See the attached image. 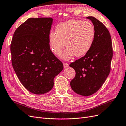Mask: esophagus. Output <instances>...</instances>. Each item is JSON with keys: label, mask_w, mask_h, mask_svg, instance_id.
<instances>
[{"label": "esophagus", "mask_w": 126, "mask_h": 126, "mask_svg": "<svg viewBox=\"0 0 126 126\" xmlns=\"http://www.w3.org/2000/svg\"><path fill=\"white\" fill-rule=\"evenodd\" d=\"M63 67L64 68H67L69 66L68 63H63Z\"/></svg>", "instance_id": "34e87169"}]
</instances>
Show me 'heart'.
<instances>
[{"instance_id": "b5f03b06", "label": "heart", "mask_w": 126, "mask_h": 126, "mask_svg": "<svg viewBox=\"0 0 126 126\" xmlns=\"http://www.w3.org/2000/svg\"><path fill=\"white\" fill-rule=\"evenodd\" d=\"M56 30L57 33L51 31L49 34V46L51 51L58 55L66 44L68 48L59 55L64 60L86 55L92 47L96 34L91 22L77 19L59 24Z\"/></svg>"}]
</instances>
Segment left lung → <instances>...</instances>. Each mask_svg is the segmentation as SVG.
I'll list each match as a JSON object with an SVG mask.
<instances>
[{
    "mask_svg": "<svg viewBox=\"0 0 126 126\" xmlns=\"http://www.w3.org/2000/svg\"><path fill=\"white\" fill-rule=\"evenodd\" d=\"M87 19L95 29V38L91 49L85 55L71 63L69 66L76 71L70 86L76 93L89 96L100 89L110 71L113 56L110 34L103 23L92 16Z\"/></svg>",
    "mask_w": 126,
    "mask_h": 126,
    "instance_id": "obj_1",
    "label": "left lung"
}]
</instances>
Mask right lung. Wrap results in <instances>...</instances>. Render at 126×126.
<instances>
[{
	"mask_svg": "<svg viewBox=\"0 0 126 126\" xmlns=\"http://www.w3.org/2000/svg\"><path fill=\"white\" fill-rule=\"evenodd\" d=\"M53 19L29 18L16 30L11 45L12 63L19 81L35 94L51 90L63 63L50 49L49 36Z\"/></svg>",
	"mask_w": 126,
	"mask_h": 126,
	"instance_id": "1",
	"label": "right lung"
}]
</instances>
